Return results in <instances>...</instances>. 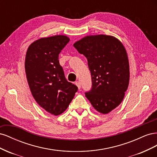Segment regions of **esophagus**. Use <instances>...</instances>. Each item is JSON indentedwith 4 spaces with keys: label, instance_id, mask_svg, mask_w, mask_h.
I'll use <instances>...</instances> for the list:
<instances>
[{
    "label": "esophagus",
    "instance_id": "1",
    "mask_svg": "<svg viewBox=\"0 0 157 157\" xmlns=\"http://www.w3.org/2000/svg\"><path fill=\"white\" fill-rule=\"evenodd\" d=\"M75 84L76 86H77L78 87V89H80V88H81V85H80V82L79 81H77L75 82Z\"/></svg>",
    "mask_w": 157,
    "mask_h": 157
}]
</instances>
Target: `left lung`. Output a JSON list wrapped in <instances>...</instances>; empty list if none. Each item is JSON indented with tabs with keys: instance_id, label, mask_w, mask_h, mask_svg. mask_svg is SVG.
Here are the masks:
<instances>
[{
	"instance_id": "obj_1",
	"label": "left lung",
	"mask_w": 157,
	"mask_h": 157,
	"mask_svg": "<svg viewBox=\"0 0 157 157\" xmlns=\"http://www.w3.org/2000/svg\"><path fill=\"white\" fill-rule=\"evenodd\" d=\"M88 60L92 86L85 92L94 108L107 114L123 100L130 80V69L124 46L113 36H86L73 44Z\"/></svg>"
}]
</instances>
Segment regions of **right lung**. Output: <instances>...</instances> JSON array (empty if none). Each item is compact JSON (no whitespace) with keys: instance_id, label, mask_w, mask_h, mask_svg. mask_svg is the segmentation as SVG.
Masks as SVG:
<instances>
[{"instance_id":"1","label":"right lung","mask_w":157,"mask_h":157,"mask_svg":"<svg viewBox=\"0 0 157 157\" xmlns=\"http://www.w3.org/2000/svg\"><path fill=\"white\" fill-rule=\"evenodd\" d=\"M69 42L64 35L41 38L27 49L25 69L33 98L44 110L59 115L68 107L78 87L66 80L59 54Z\"/></svg>"}]
</instances>
